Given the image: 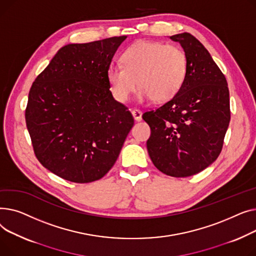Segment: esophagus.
Masks as SVG:
<instances>
[{
    "label": "esophagus",
    "mask_w": 256,
    "mask_h": 256,
    "mask_svg": "<svg viewBox=\"0 0 256 256\" xmlns=\"http://www.w3.org/2000/svg\"><path fill=\"white\" fill-rule=\"evenodd\" d=\"M132 116H133L135 121H138V122L142 121V112L140 110H132Z\"/></svg>",
    "instance_id": "1"
}]
</instances>
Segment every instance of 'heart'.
Listing matches in <instances>:
<instances>
[{
    "instance_id": "1",
    "label": "heart",
    "mask_w": 256,
    "mask_h": 256,
    "mask_svg": "<svg viewBox=\"0 0 256 256\" xmlns=\"http://www.w3.org/2000/svg\"><path fill=\"white\" fill-rule=\"evenodd\" d=\"M122 62L123 66L108 68L110 91L120 102L130 98L138 84L140 101H168L181 88L187 73L186 54L174 44L138 41L125 50Z\"/></svg>"
}]
</instances>
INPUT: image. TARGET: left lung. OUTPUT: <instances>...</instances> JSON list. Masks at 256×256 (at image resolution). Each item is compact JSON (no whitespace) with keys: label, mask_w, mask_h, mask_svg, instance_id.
I'll list each match as a JSON object with an SVG mask.
<instances>
[{"label":"left lung","mask_w":256,"mask_h":256,"mask_svg":"<svg viewBox=\"0 0 256 256\" xmlns=\"http://www.w3.org/2000/svg\"><path fill=\"white\" fill-rule=\"evenodd\" d=\"M187 56L178 92L142 118L151 128L148 152L163 174L184 178L206 168L219 156L230 121L228 82L204 45L189 33L170 37Z\"/></svg>","instance_id":"1"}]
</instances>
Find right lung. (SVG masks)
<instances>
[{"mask_svg":"<svg viewBox=\"0 0 256 256\" xmlns=\"http://www.w3.org/2000/svg\"><path fill=\"white\" fill-rule=\"evenodd\" d=\"M126 38L65 45L30 90L26 123L35 155L67 181L90 183L106 174L134 124L108 80V68Z\"/></svg>","mask_w":256,"mask_h":256,"instance_id":"1","label":"right lung"}]
</instances>
